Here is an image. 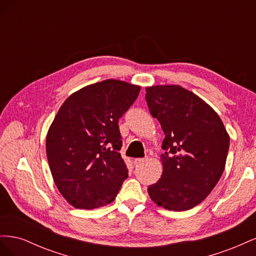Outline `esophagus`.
Here are the masks:
<instances>
[{"mask_svg":"<svg viewBox=\"0 0 256 256\" xmlns=\"http://www.w3.org/2000/svg\"><path fill=\"white\" fill-rule=\"evenodd\" d=\"M147 160V158H136L134 160V164H143L144 161H146Z\"/></svg>","mask_w":256,"mask_h":256,"instance_id":"obj_1","label":"esophagus"}]
</instances>
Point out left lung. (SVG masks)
<instances>
[{
	"label": "left lung",
	"instance_id": "obj_1",
	"mask_svg": "<svg viewBox=\"0 0 256 256\" xmlns=\"http://www.w3.org/2000/svg\"><path fill=\"white\" fill-rule=\"evenodd\" d=\"M146 102L166 134L164 171L147 191L158 206L184 212L207 198L226 168L230 136L212 108L180 85L146 88Z\"/></svg>",
	"mask_w": 256,
	"mask_h": 256
}]
</instances>
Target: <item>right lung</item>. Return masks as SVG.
I'll return each instance as SVG.
<instances>
[{
    "label": "right lung",
    "mask_w": 256,
    "mask_h": 256,
    "mask_svg": "<svg viewBox=\"0 0 256 256\" xmlns=\"http://www.w3.org/2000/svg\"><path fill=\"white\" fill-rule=\"evenodd\" d=\"M140 90L138 85L109 79L74 92L60 108L46 152L54 182L74 207L99 208L118 196L128 177L118 152V120Z\"/></svg>",
    "instance_id": "1"
}]
</instances>
